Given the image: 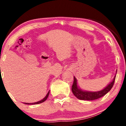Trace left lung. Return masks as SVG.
<instances>
[{
  "instance_id": "obj_1",
  "label": "left lung",
  "mask_w": 126,
  "mask_h": 126,
  "mask_svg": "<svg viewBox=\"0 0 126 126\" xmlns=\"http://www.w3.org/2000/svg\"><path fill=\"white\" fill-rule=\"evenodd\" d=\"M115 78H116V76H115L112 82H110L102 90L99 91H95V92H90V91H83V90H81L80 88H79L78 87H77V79H76V77H74V82L72 85L71 90H72L74 95L77 98H78L79 99L87 100V101H92V100L97 99H99L104 96L109 91H110V90L112 88L113 86L114 83H115Z\"/></svg>"
}]
</instances>
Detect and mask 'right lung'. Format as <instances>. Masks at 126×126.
Returning <instances> with one entry per match:
<instances>
[{"label":"right lung","instance_id":"add662e5","mask_svg":"<svg viewBox=\"0 0 126 126\" xmlns=\"http://www.w3.org/2000/svg\"><path fill=\"white\" fill-rule=\"evenodd\" d=\"M49 91L47 93V95L46 96V97H44L43 99L41 100V101H38V102H33V103H24V104H29V105H33V104H40V103H42L43 102H44V101H46V100L47 99L48 96H49Z\"/></svg>","mask_w":126,"mask_h":126}]
</instances>
